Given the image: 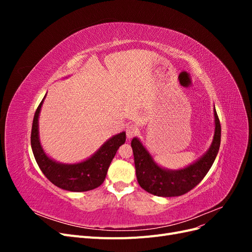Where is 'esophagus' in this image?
I'll return each instance as SVG.
<instances>
[{
    "mask_svg": "<svg viewBox=\"0 0 252 252\" xmlns=\"http://www.w3.org/2000/svg\"><path fill=\"white\" fill-rule=\"evenodd\" d=\"M138 131H139V129H138V127H136L135 125H133V124L128 125L127 128H126V135H127V138H128V139L133 138V136H134L136 133H138Z\"/></svg>",
    "mask_w": 252,
    "mask_h": 252,
    "instance_id": "obj_1",
    "label": "esophagus"
}]
</instances>
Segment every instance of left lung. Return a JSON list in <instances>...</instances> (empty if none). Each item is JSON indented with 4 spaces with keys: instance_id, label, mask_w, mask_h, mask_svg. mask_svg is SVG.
Here are the masks:
<instances>
[{
    "instance_id": "1",
    "label": "left lung",
    "mask_w": 252,
    "mask_h": 252,
    "mask_svg": "<svg viewBox=\"0 0 252 252\" xmlns=\"http://www.w3.org/2000/svg\"><path fill=\"white\" fill-rule=\"evenodd\" d=\"M216 131L211 147L206 154L184 169L169 171L158 166L141 142L133 138L131 147L134 157L136 179L147 192L158 196H179L193 189L205 178L215 162L220 144V124L215 109Z\"/></svg>"
}]
</instances>
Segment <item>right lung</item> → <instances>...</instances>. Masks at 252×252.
<instances>
[{"instance_id": "right-lung-1", "label": "right lung", "mask_w": 252, "mask_h": 252, "mask_svg": "<svg viewBox=\"0 0 252 252\" xmlns=\"http://www.w3.org/2000/svg\"><path fill=\"white\" fill-rule=\"evenodd\" d=\"M44 100V98H43ZM43 101L35 110L32 128V148L40 169L53 185L68 191H88L103 184L112 158L119 147L126 141V133L121 132L112 136L90 158L82 163L66 165L49 158L43 151L39 141L37 119Z\"/></svg>"}]
</instances>
